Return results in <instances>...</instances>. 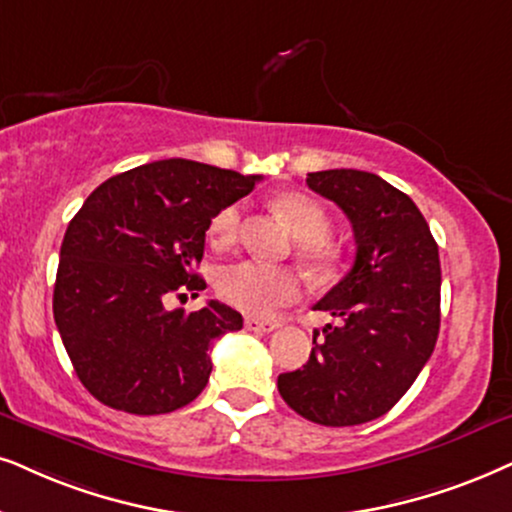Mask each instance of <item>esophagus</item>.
I'll list each match as a JSON object with an SVG mask.
<instances>
[{
    "label": "esophagus",
    "instance_id": "34e87169",
    "mask_svg": "<svg viewBox=\"0 0 512 512\" xmlns=\"http://www.w3.org/2000/svg\"><path fill=\"white\" fill-rule=\"evenodd\" d=\"M245 328H248V331H255V333H271V331H276L278 323L276 321L252 319V316H248V319H245Z\"/></svg>",
    "mask_w": 512,
    "mask_h": 512
}]
</instances>
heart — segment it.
<instances>
[{
    "mask_svg": "<svg viewBox=\"0 0 512 512\" xmlns=\"http://www.w3.org/2000/svg\"><path fill=\"white\" fill-rule=\"evenodd\" d=\"M278 215L286 219L290 231L300 238V257L319 274H331L340 264V248L331 238V215L319 200L307 193H283L274 200ZM243 208L238 203L217 210L210 219L208 238L212 248H229L241 231ZM217 290L226 302L241 312L269 316L283 304L300 297V276L293 269L274 267L257 260L231 262L219 269Z\"/></svg>",
    "mask_w": 512,
    "mask_h": 512,
    "instance_id": "obj_1",
    "label": "heart"
}]
</instances>
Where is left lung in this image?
<instances>
[{"mask_svg": "<svg viewBox=\"0 0 512 512\" xmlns=\"http://www.w3.org/2000/svg\"><path fill=\"white\" fill-rule=\"evenodd\" d=\"M307 186L352 222L354 267L314 309L323 328L309 361L278 375V392L302 418L331 428L380 418L428 364L439 335V250L416 203L361 170L307 174Z\"/></svg>", "mask_w": 512, "mask_h": 512, "instance_id": "obj_1", "label": "left lung"}]
</instances>
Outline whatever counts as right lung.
I'll return each instance as SVG.
<instances>
[{
  "label": "right lung",
  "mask_w": 512,
  "mask_h": 512,
  "mask_svg": "<svg viewBox=\"0 0 512 512\" xmlns=\"http://www.w3.org/2000/svg\"><path fill=\"white\" fill-rule=\"evenodd\" d=\"M260 174L170 158L106 179L70 219L54 286V319L77 378L111 409L170 413L208 385L210 345L243 316L210 300L165 309L205 281V231L217 210L248 196Z\"/></svg>",
  "instance_id": "obj_1"
}]
</instances>
